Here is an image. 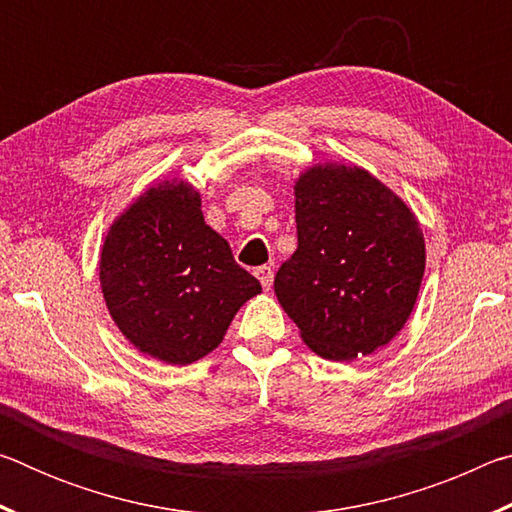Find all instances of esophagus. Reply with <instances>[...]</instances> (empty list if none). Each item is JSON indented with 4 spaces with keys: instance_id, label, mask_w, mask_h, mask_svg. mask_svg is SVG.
<instances>
[{
    "instance_id": "34e87169",
    "label": "esophagus",
    "mask_w": 512,
    "mask_h": 512,
    "mask_svg": "<svg viewBox=\"0 0 512 512\" xmlns=\"http://www.w3.org/2000/svg\"><path fill=\"white\" fill-rule=\"evenodd\" d=\"M255 275H257V280L262 282V287L266 291L271 289V284H273V268L271 266H257L255 268Z\"/></svg>"
}]
</instances>
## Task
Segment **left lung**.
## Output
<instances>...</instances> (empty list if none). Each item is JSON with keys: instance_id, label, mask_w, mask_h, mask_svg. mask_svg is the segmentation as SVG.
Masks as SVG:
<instances>
[{"instance_id": "1", "label": "left lung", "mask_w": 512, "mask_h": 512, "mask_svg": "<svg viewBox=\"0 0 512 512\" xmlns=\"http://www.w3.org/2000/svg\"><path fill=\"white\" fill-rule=\"evenodd\" d=\"M298 248L275 275V296L302 341L352 361L404 327L424 275L415 214L359 167L316 164L296 183Z\"/></svg>"}]
</instances>
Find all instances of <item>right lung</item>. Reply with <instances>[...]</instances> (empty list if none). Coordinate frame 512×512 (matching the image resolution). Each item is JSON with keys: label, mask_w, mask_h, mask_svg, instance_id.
<instances>
[{"label": "right lung", "mask_w": 512, "mask_h": 512, "mask_svg": "<svg viewBox=\"0 0 512 512\" xmlns=\"http://www.w3.org/2000/svg\"><path fill=\"white\" fill-rule=\"evenodd\" d=\"M99 280L121 334L171 366L210 354L239 307L262 293L205 223L201 194L183 180L146 189L112 223Z\"/></svg>", "instance_id": "add662e5"}]
</instances>
